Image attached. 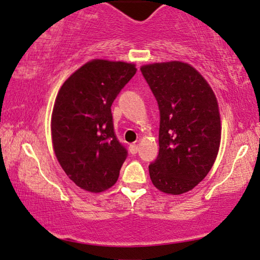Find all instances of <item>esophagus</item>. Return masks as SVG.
<instances>
[{"label":"esophagus","mask_w":260,"mask_h":260,"mask_svg":"<svg viewBox=\"0 0 260 260\" xmlns=\"http://www.w3.org/2000/svg\"><path fill=\"white\" fill-rule=\"evenodd\" d=\"M138 151H139V147H138L137 144L129 145V152L132 153V154H137Z\"/></svg>","instance_id":"obj_1"}]
</instances>
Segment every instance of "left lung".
<instances>
[{"instance_id": "left-lung-1", "label": "left lung", "mask_w": 260, "mask_h": 260, "mask_svg": "<svg viewBox=\"0 0 260 260\" xmlns=\"http://www.w3.org/2000/svg\"><path fill=\"white\" fill-rule=\"evenodd\" d=\"M160 111L159 155L148 166L159 191L182 194L206 177L221 139L218 100L204 76L181 61L141 66Z\"/></svg>"}]
</instances>
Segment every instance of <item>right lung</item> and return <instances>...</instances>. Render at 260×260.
<instances>
[{
  "mask_svg": "<svg viewBox=\"0 0 260 260\" xmlns=\"http://www.w3.org/2000/svg\"><path fill=\"white\" fill-rule=\"evenodd\" d=\"M135 72L134 63L94 58L56 95L50 121L54 152L68 178L85 191L104 192L118 180L127 152L114 134L111 106Z\"/></svg>",
  "mask_w": 260,
  "mask_h": 260,
  "instance_id": "1",
  "label": "right lung"
}]
</instances>
